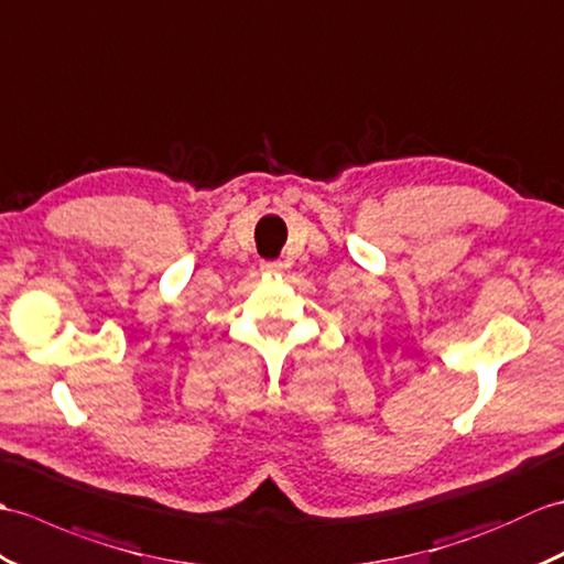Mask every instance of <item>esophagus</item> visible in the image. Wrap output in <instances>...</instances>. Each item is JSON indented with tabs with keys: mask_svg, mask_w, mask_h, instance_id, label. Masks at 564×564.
Instances as JSON below:
<instances>
[{
	"mask_svg": "<svg viewBox=\"0 0 564 564\" xmlns=\"http://www.w3.org/2000/svg\"><path fill=\"white\" fill-rule=\"evenodd\" d=\"M260 270L268 272V274H278V272L284 270V265L280 260H265V262H260Z\"/></svg>",
	"mask_w": 564,
	"mask_h": 564,
	"instance_id": "34e87169",
	"label": "esophagus"
}]
</instances>
